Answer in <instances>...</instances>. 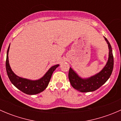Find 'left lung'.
Instances as JSON below:
<instances>
[{"label": "left lung", "instance_id": "obj_1", "mask_svg": "<svg viewBox=\"0 0 121 121\" xmlns=\"http://www.w3.org/2000/svg\"><path fill=\"white\" fill-rule=\"evenodd\" d=\"M109 48V56L107 64L97 74L88 78H81L77 73L69 68L68 78L74 88L81 92L94 91L107 82L110 77L113 67V57L111 46L108 40L104 37Z\"/></svg>", "mask_w": 121, "mask_h": 121}]
</instances>
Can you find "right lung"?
I'll use <instances>...</instances> for the list:
<instances>
[{
    "label": "right lung",
    "instance_id": "obj_1",
    "mask_svg": "<svg viewBox=\"0 0 121 121\" xmlns=\"http://www.w3.org/2000/svg\"><path fill=\"white\" fill-rule=\"evenodd\" d=\"M10 45L7 51L6 61V68L7 74L10 81L12 84L17 88L22 91L24 93L28 95H35L43 92L48 86L52 75L54 71L56 69L59 64H57L52 66L49 68L46 74L41 78L36 80H29L27 78L20 77L16 75L12 69L9 61V52Z\"/></svg>",
    "mask_w": 121,
    "mask_h": 121
}]
</instances>
